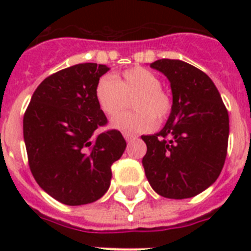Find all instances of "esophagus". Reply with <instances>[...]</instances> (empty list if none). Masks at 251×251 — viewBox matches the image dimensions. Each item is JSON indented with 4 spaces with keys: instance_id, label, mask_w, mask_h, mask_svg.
Masks as SVG:
<instances>
[{
    "instance_id": "esophagus-1",
    "label": "esophagus",
    "mask_w": 251,
    "mask_h": 251,
    "mask_svg": "<svg viewBox=\"0 0 251 251\" xmlns=\"http://www.w3.org/2000/svg\"><path fill=\"white\" fill-rule=\"evenodd\" d=\"M124 138H125L126 141L129 142V141H131V139H134V138H135V135L131 133H124Z\"/></svg>"
}]
</instances>
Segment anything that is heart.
<instances>
[{"label": "heart", "instance_id": "b5f03b06", "mask_svg": "<svg viewBox=\"0 0 251 251\" xmlns=\"http://www.w3.org/2000/svg\"><path fill=\"white\" fill-rule=\"evenodd\" d=\"M130 98L133 99L134 112L112 121L113 127L127 133L149 131L155 122L167 121L173 109L171 95L161 88L160 78L149 69H127L117 78L104 75L95 87L99 108L110 118L125 110Z\"/></svg>", "mask_w": 251, "mask_h": 251}]
</instances>
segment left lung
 <instances>
[{
  "instance_id": "obj_1",
  "label": "left lung",
  "mask_w": 251,
  "mask_h": 251,
  "mask_svg": "<svg viewBox=\"0 0 251 251\" xmlns=\"http://www.w3.org/2000/svg\"><path fill=\"white\" fill-rule=\"evenodd\" d=\"M150 66L171 82L173 109L160 133L142 137L146 177L164 198H191L212 185L224 167L228 110L210 76L193 65L163 58Z\"/></svg>"
}]
</instances>
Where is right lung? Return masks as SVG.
Segmentation results:
<instances>
[{
    "mask_svg": "<svg viewBox=\"0 0 251 251\" xmlns=\"http://www.w3.org/2000/svg\"><path fill=\"white\" fill-rule=\"evenodd\" d=\"M109 69L78 64L45 78L33 92L23 117L28 165L39 186L68 206L92 203L105 194L112 164L126 141L108 124L95 99V87Z\"/></svg>",
    "mask_w": 251,
    "mask_h": 251,
    "instance_id": "add662e5",
    "label": "right lung"
}]
</instances>
